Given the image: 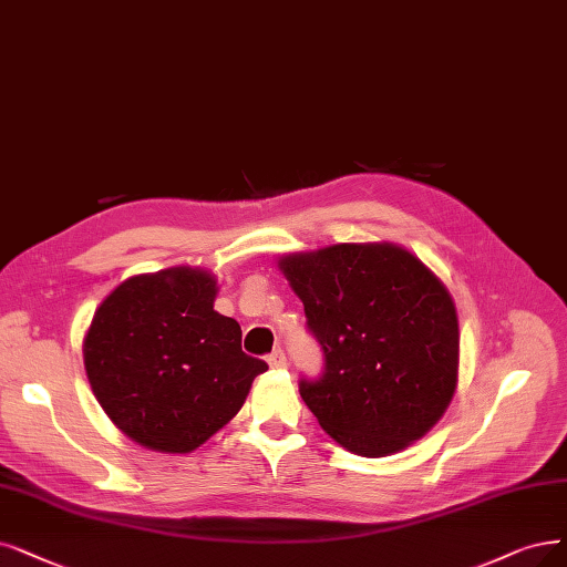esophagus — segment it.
<instances>
[{
  "instance_id": "obj_1",
  "label": "esophagus",
  "mask_w": 567,
  "mask_h": 567,
  "mask_svg": "<svg viewBox=\"0 0 567 567\" xmlns=\"http://www.w3.org/2000/svg\"><path fill=\"white\" fill-rule=\"evenodd\" d=\"M267 365L271 368V370H284L288 362H286V353L281 351V349H277V351H271L269 355H267Z\"/></svg>"
}]
</instances>
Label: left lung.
I'll use <instances>...</instances> for the list:
<instances>
[{
    "label": "left lung",
    "mask_w": 567,
    "mask_h": 567,
    "mask_svg": "<svg viewBox=\"0 0 567 567\" xmlns=\"http://www.w3.org/2000/svg\"><path fill=\"white\" fill-rule=\"evenodd\" d=\"M277 267L326 353L300 395L351 454L381 458L421 440L458 386L461 332L442 279L391 241L286 254Z\"/></svg>",
    "instance_id": "obj_1"
}]
</instances>
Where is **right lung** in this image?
Instances as JSON below:
<instances>
[{"mask_svg":"<svg viewBox=\"0 0 567 567\" xmlns=\"http://www.w3.org/2000/svg\"><path fill=\"white\" fill-rule=\"evenodd\" d=\"M218 279L202 267L130 277L97 307L83 365L125 437L190 454L233 421L267 365L241 351V328L214 309Z\"/></svg>","mask_w":567,"mask_h":567,"instance_id":"right-lung-1","label":"right lung"}]
</instances>
